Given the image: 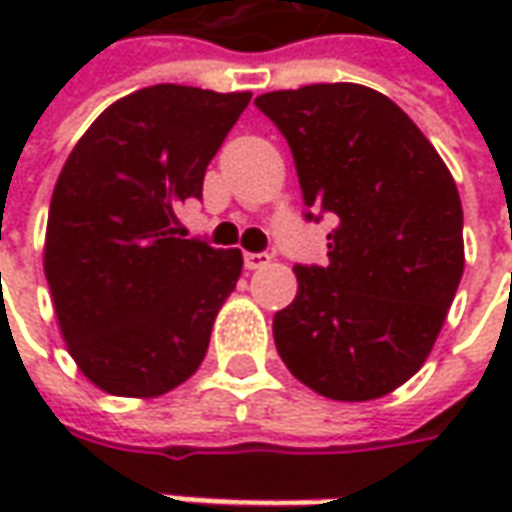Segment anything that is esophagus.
<instances>
[{"label":"esophagus","mask_w":512,"mask_h":512,"mask_svg":"<svg viewBox=\"0 0 512 512\" xmlns=\"http://www.w3.org/2000/svg\"><path fill=\"white\" fill-rule=\"evenodd\" d=\"M268 263H271V255H266V252H246L244 255V266L249 268V271L266 268Z\"/></svg>","instance_id":"esophagus-1"}]
</instances>
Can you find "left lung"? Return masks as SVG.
Returning <instances> with one entry per match:
<instances>
[{"label": "left lung", "mask_w": 512, "mask_h": 512, "mask_svg": "<svg viewBox=\"0 0 512 512\" xmlns=\"http://www.w3.org/2000/svg\"><path fill=\"white\" fill-rule=\"evenodd\" d=\"M288 139L310 208L337 216L329 266H296L274 315L293 376L343 403L376 400L425 365L463 277V208L414 120L365 84L257 95ZM312 219V213H307Z\"/></svg>", "instance_id": "1"}]
</instances>
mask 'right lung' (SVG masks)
<instances>
[{
  "label": "right lung",
  "instance_id": "1",
  "mask_svg": "<svg viewBox=\"0 0 512 512\" xmlns=\"http://www.w3.org/2000/svg\"><path fill=\"white\" fill-rule=\"evenodd\" d=\"M252 93L153 84L76 142L51 194L43 271L68 354L117 397H158L197 373L241 277V249L180 238L175 211Z\"/></svg>",
  "mask_w": 512,
  "mask_h": 512
}]
</instances>
